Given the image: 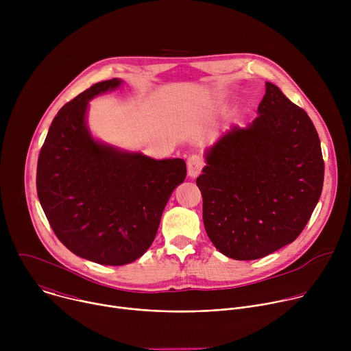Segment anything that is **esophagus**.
<instances>
[{
  "label": "esophagus",
  "instance_id": "1",
  "mask_svg": "<svg viewBox=\"0 0 351 351\" xmlns=\"http://www.w3.org/2000/svg\"><path fill=\"white\" fill-rule=\"evenodd\" d=\"M203 169V160L199 156L193 154L187 158V173L190 178H195Z\"/></svg>",
  "mask_w": 351,
  "mask_h": 351
}]
</instances>
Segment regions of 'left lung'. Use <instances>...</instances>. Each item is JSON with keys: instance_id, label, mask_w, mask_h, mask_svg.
Returning <instances> with one entry per match:
<instances>
[{"instance_id": "1", "label": "left lung", "mask_w": 351, "mask_h": 351, "mask_svg": "<svg viewBox=\"0 0 351 351\" xmlns=\"http://www.w3.org/2000/svg\"><path fill=\"white\" fill-rule=\"evenodd\" d=\"M206 162L195 179L204 226L213 244L233 260L263 258L294 241L322 193L317 129L269 82L258 117L221 136L206 152Z\"/></svg>"}]
</instances>
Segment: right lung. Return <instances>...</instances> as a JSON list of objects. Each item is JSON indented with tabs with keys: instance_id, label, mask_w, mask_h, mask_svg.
Instances as JSON below:
<instances>
[{
	"instance_id": "right-lung-1",
	"label": "right lung",
	"mask_w": 351,
	"mask_h": 351,
	"mask_svg": "<svg viewBox=\"0 0 351 351\" xmlns=\"http://www.w3.org/2000/svg\"><path fill=\"white\" fill-rule=\"evenodd\" d=\"M121 79L93 84L56 115L37 161V195L60 241L101 265L140 258L156 239L172 191L186 179L180 158L154 160L95 140L88 101Z\"/></svg>"
}]
</instances>
